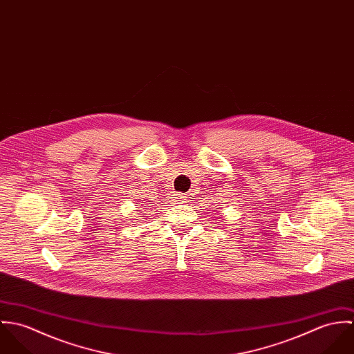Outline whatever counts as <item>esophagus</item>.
<instances>
[{"label":"esophagus","instance_id":"obj_1","mask_svg":"<svg viewBox=\"0 0 354 354\" xmlns=\"http://www.w3.org/2000/svg\"><path fill=\"white\" fill-rule=\"evenodd\" d=\"M177 201H178L180 203L188 202V198L180 194V195H177Z\"/></svg>","mask_w":354,"mask_h":354}]
</instances>
